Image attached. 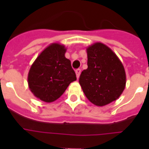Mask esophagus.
<instances>
[{
  "mask_svg": "<svg viewBox=\"0 0 149 149\" xmlns=\"http://www.w3.org/2000/svg\"><path fill=\"white\" fill-rule=\"evenodd\" d=\"M81 69H79V68L76 70V75H77V79L80 77V75H81Z\"/></svg>",
  "mask_w": 149,
  "mask_h": 149,
  "instance_id": "1",
  "label": "esophagus"
}]
</instances>
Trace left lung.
<instances>
[{
    "instance_id": "obj_1",
    "label": "left lung",
    "mask_w": 149,
    "mask_h": 149,
    "mask_svg": "<svg viewBox=\"0 0 149 149\" xmlns=\"http://www.w3.org/2000/svg\"><path fill=\"white\" fill-rule=\"evenodd\" d=\"M88 68L82 71L79 83L88 100L104 106L117 100L126 85L123 64L116 53L103 43L87 48Z\"/></svg>"
}]
</instances>
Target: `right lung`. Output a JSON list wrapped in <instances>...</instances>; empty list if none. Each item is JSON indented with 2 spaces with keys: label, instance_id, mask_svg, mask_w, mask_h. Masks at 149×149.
I'll return each mask as SVG.
<instances>
[{
  "label": "right lung",
  "instance_id": "obj_1",
  "mask_svg": "<svg viewBox=\"0 0 149 149\" xmlns=\"http://www.w3.org/2000/svg\"><path fill=\"white\" fill-rule=\"evenodd\" d=\"M65 52L64 45L52 43L31 65L28 74L29 88L35 97L44 102L51 103L57 100L70 83L77 80Z\"/></svg>",
  "mask_w": 149,
  "mask_h": 149
}]
</instances>
